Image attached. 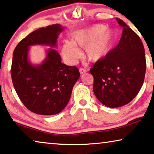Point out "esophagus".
<instances>
[{"label":"esophagus","instance_id":"obj_1","mask_svg":"<svg viewBox=\"0 0 154 154\" xmlns=\"http://www.w3.org/2000/svg\"><path fill=\"white\" fill-rule=\"evenodd\" d=\"M79 72H80V73H81V74H83V73L87 72V70L85 69L80 68L79 69Z\"/></svg>","mask_w":154,"mask_h":154}]
</instances>
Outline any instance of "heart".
Instances as JSON below:
<instances>
[{"instance_id":"obj_1","label":"heart","mask_w":154,"mask_h":154,"mask_svg":"<svg viewBox=\"0 0 154 154\" xmlns=\"http://www.w3.org/2000/svg\"><path fill=\"white\" fill-rule=\"evenodd\" d=\"M112 32L106 28L103 24H96L92 27L82 29L73 35L72 42H64L62 54L69 63H73L79 57L75 46L85 48L83 56L90 62H97L108 54L112 42Z\"/></svg>"}]
</instances>
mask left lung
<instances>
[{
    "mask_svg": "<svg viewBox=\"0 0 154 154\" xmlns=\"http://www.w3.org/2000/svg\"><path fill=\"white\" fill-rule=\"evenodd\" d=\"M116 19L123 27L119 44L90 69L94 93L109 108L123 106L132 101L143 85L146 72L141 39L125 22Z\"/></svg>",
    "mask_w": 154,
    "mask_h": 154,
    "instance_id": "obj_1",
    "label": "left lung"
}]
</instances>
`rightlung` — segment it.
Wrapping results in <instances>:
<instances>
[{
	"mask_svg": "<svg viewBox=\"0 0 154 154\" xmlns=\"http://www.w3.org/2000/svg\"><path fill=\"white\" fill-rule=\"evenodd\" d=\"M64 28L54 24L37 29L22 39L13 53L11 75L14 89L24 106L36 114L53 115L63 110L80 77L76 66L62 63L55 49ZM35 45L51 47L41 64H32L29 59V47Z\"/></svg>",
	"mask_w": 154,
	"mask_h": 154,
	"instance_id": "obj_1",
	"label": "right lung"
}]
</instances>
